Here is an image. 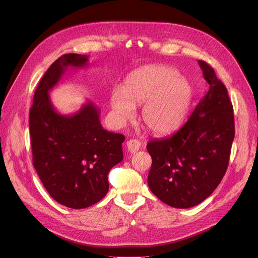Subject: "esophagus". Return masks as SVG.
<instances>
[{
  "label": "esophagus",
  "instance_id": "obj_1",
  "mask_svg": "<svg viewBox=\"0 0 258 258\" xmlns=\"http://www.w3.org/2000/svg\"><path fill=\"white\" fill-rule=\"evenodd\" d=\"M126 145L128 152L130 154H135L140 150V147H141V142L138 141V140H129Z\"/></svg>",
  "mask_w": 258,
  "mask_h": 258
}]
</instances>
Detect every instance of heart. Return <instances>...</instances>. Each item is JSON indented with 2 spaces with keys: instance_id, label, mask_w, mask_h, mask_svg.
<instances>
[{
  "instance_id": "heart-1",
  "label": "heart",
  "mask_w": 258,
  "mask_h": 258,
  "mask_svg": "<svg viewBox=\"0 0 258 258\" xmlns=\"http://www.w3.org/2000/svg\"><path fill=\"white\" fill-rule=\"evenodd\" d=\"M192 89L185 77L167 66H146L130 73L122 90L115 89L110 105L117 122L135 115V106L143 105L142 121L156 135H167L181 126L188 111Z\"/></svg>"
}]
</instances>
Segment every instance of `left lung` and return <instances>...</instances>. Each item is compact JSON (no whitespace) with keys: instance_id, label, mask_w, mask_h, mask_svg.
<instances>
[{"instance_id":"8db88e82","label":"left lung","mask_w":258,"mask_h":258,"mask_svg":"<svg viewBox=\"0 0 258 258\" xmlns=\"http://www.w3.org/2000/svg\"><path fill=\"white\" fill-rule=\"evenodd\" d=\"M198 63L209 90L172 136L152 140L148 187L166 205L187 209L201 204L221 183L235 138L233 108L227 89L207 62Z\"/></svg>"}]
</instances>
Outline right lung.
Segmentation results:
<instances>
[{"mask_svg": "<svg viewBox=\"0 0 258 258\" xmlns=\"http://www.w3.org/2000/svg\"><path fill=\"white\" fill-rule=\"evenodd\" d=\"M88 66V56L67 53L46 71L34 93L29 128L33 166L50 196L60 205L84 209L108 191L107 174L119 163L124 137L103 129L91 101L71 115L60 114L49 91L68 68Z\"/></svg>", "mask_w": 258, "mask_h": 258, "instance_id": "obj_1", "label": "right lung"}]
</instances>
